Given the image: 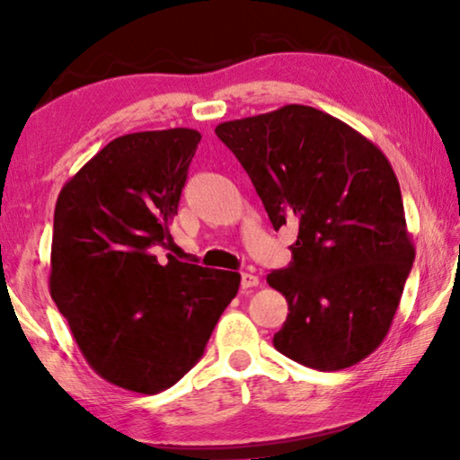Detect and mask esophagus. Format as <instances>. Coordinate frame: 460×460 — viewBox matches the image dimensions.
Here are the masks:
<instances>
[{
	"mask_svg": "<svg viewBox=\"0 0 460 460\" xmlns=\"http://www.w3.org/2000/svg\"><path fill=\"white\" fill-rule=\"evenodd\" d=\"M255 286H260V278L249 274V271H243V274H241V288H243V290H249V288H255Z\"/></svg>",
	"mask_w": 460,
	"mask_h": 460,
	"instance_id": "esophagus-1",
	"label": "esophagus"
}]
</instances>
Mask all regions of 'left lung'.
<instances>
[{"label":"left lung","mask_w":460,"mask_h":460,"mask_svg":"<svg viewBox=\"0 0 460 460\" xmlns=\"http://www.w3.org/2000/svg\"><path fill=\"white\" fill-rule=\"evenodd\" d=\"M215 134L252 178L274 229H298L292 263L268 276L290 310L274 347L318 371L363 361L384 342L416 255L385 154L306 105L225 121Z\"/></svg>","instance_id":"left-lung-1"}]
</instances>
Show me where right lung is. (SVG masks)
I'll return each instance as SVG.
<instances>
[{"label": "right lung", "instance_id": "right-lung-1", "mask_svg": "<svg viewBox=\"0 0 460 460\" xmlns=\"http://www.w3.org/2000/svg\"><path fill=\"white\" fill-rule=\"evenodd\" d=\"M199 142L189 128L115 137L54 208L52 300L91 369L129 392L174 385L239 290L237 271L158 260L174 247L170 223Z\"/></svg>", "mask_w": 460, "mask_h": 460}]
</instances>
